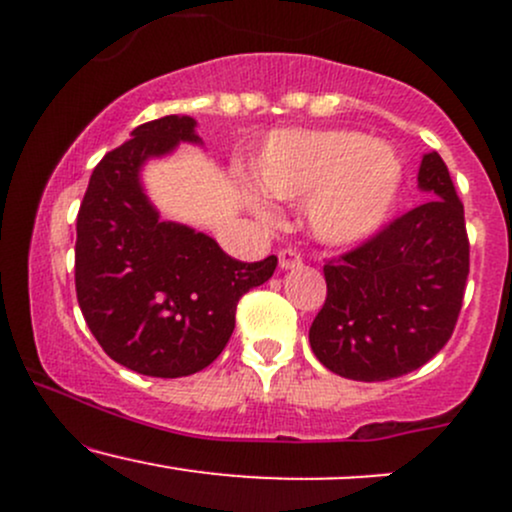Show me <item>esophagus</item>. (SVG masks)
Wrapping results in <instances>:
<instances>
[{
    "label": "esophagus",
    "mask_w": 512,
    "mask_h": 512,
    "mask_svg": "<svg viewBox=\"0 0 512 512\" xmlns=\"http://www.w3.org/2000/svg\"><path fill=\"white\" fill-rule=\"evenodd\" d=\"M303 264V255L293 248H284L279 252V267L281 269H293V267H301Z\"/></svg>",
    "instance_id": "esophagus-1"
}]
</instances>
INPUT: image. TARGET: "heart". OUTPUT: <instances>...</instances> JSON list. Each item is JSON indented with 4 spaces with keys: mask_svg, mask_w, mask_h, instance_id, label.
<instances>
[{
    "mask_svg": "<svg viewBox=\"0 0 512 512\" xmlns=\"http://www.w3.org/2000/svg\"><path fill=\"white\" fill-rule=\"evenodd\" d=\"M255 180L279 199H308L315 238L358 243L387 219L402 187V161L390 144L346 129H291L269 139Z\"/></svg>",
    "mask_w": 512,
    "mask_h": 512,
    "instance_id": "1",
    "label": "heart"
}]
</instances>
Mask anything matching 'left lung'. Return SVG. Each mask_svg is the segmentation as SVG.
<instances>
[{"instance_id": "1", "label": "left lung", "mask_w": 512, "mask_h": 512, "mask_svg": "<svg viewBox=\"0 0 512 512\" xmlns=\"http://www.w3.org/2000/svg\"><path fill=\"white\" fill-rule=\"evenodd\" d=\"M426 192L349 252L325 262L327 298L310 346L342 378L378 383L421 368L448 344L469 274L464 207L436 151L419 168Z\"/></svg>"}]
</instances>
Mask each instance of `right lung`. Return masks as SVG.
I'll return each instance as SVG.
<instances>
[{
    "mask_svg": "<svg viewBox=\"0 0 512 512\" xmlns=\"http://www.w3.org/2000/svg\"><path fill=\"white\" fill-rule=\"evenodd\" d=\"M178 142H199L192 117L139 125L93 168L76 216V301L88 330L113 361L151 378L207 368L231 339L243 293L276 269L274 255L238 262L204 233L158 221L139 168Z\"/></svg>",
    "mask_w": 512,
    "mask_h": 512,
    "instance_id": "obj_1",
    "label": "right lung"
}]
</instances>
